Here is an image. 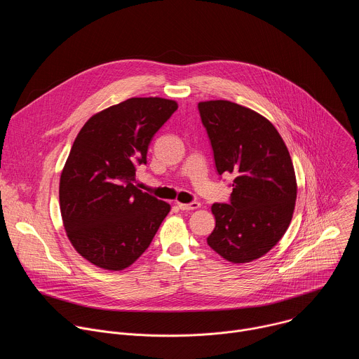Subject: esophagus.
Masks as SVG:
<instances>
[{
  "label": "esophagus",
  "mask_w": 359,
  "mask_h": 359,
  "mask_svg": "<svg viewBox=\"0 0 359 359\" xmlns=\"http://www.w3.org/2000/svg\"><path fill=\"white\" fill-rule=\"evenodd\" d=\"M177 208L180 210H184V212L196 210V209L200 208V203H197V201H193V203H177Z\"/></svg>",
  "instance_id": "esophagus-1"
}]
</instances>
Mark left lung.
Instances as JSON below:
<instances>
[{
    "mask_svg": "<svg viewBox=\"0 0 359 359\" xmlns=\"http://www.w3.org/2000/svg\"><path fill=\"white\" fill-rule=\"evenodd\" d=\"M219 175H231L230 204L215 203L208 244L230 263H250L285 234L295 208L297 179L288 149L263 115L230 100L198 102Z\"/></svg>",
    "mask_w": 359,
    "mask_h": 359,
    "instance_id": "left-lung-1",
    "label": "left lung"
}]
</instances>
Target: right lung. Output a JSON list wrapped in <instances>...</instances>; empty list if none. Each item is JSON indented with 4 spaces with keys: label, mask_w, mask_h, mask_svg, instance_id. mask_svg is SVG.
<instances>
[{
    "label": "right lung",
    "mask_w": 359,
    "mask_h": 359,
    "mask_svg": "<svg viewBox=\"0 0 359 359\" xmlns=\"http://www.w3.org/2000/svg\"><path fill=\"white\" fill-rule=\"evenodd\" d=\"M177 109L165 97H130L90 116L60 179V208L74 248L93 266L121 271L155 237L170 204L139 190L135 166Z\"/></svg>",
    "instance_id": "obj_1"
}]
</instances>
